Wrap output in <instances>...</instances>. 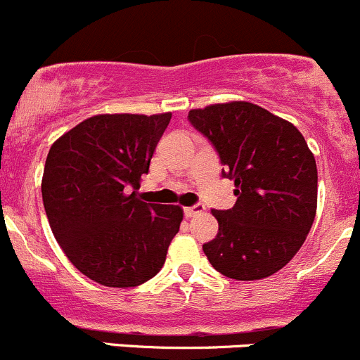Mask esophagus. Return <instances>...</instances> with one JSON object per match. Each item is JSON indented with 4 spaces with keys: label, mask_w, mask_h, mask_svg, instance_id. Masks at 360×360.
I'll list each match as a JSON object with an SVG mask.
<instances>
[{
    "label": "esophagus",
    "mask_w": 360,
    "mask_h": 360,
    "mask_svg": "<svg viewBox=\"0 0 360 360\" xmlns=\"http://www.w3.org/2000/svg\"><path fill=\"white\" fill-rule=\"evenodd\" d=\"M184 213H185V217H187V218H192V217H195V214L205 213V206H202V205H194V206H191V207H185Z\"/></svg>",
    "instance_id": "34e87169"
}]
</instances>
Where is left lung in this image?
Here are the masks:
<instances>
[{
  "label": "left lung",
  "instance_id": "1",
  "mask_svg": "<svg viewBox=\"0 0 360 360\" xmlns=\"http://www.w3.org/2000/svg\"><path fill=\"white\" fill-rule=\"evenodd\" d=\"M188 121L236 185V205L213 210L218 234L202 244L207 260L231 279L272 276L298 253L316 218L314 154L296 126L250 102L192 109Z\"/></svg>",
  "mask_w": 360,
  "mask_h": 360
}]
</instances>
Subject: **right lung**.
<instances>
[{
    "instance_id": "add662e5",
    "label": "right lung",
    "mask_w": 360,
    "mask_h": 360,
    "mask_svg": "<svg viewBox=\"0 0 360 360\" xmlns=\"http://www.w3.org/2000/svg\"><path fill=\"white\" fill-rule=\"evenodd\" d=\"M172 112L98 114L51 146L41 194L51 232L95 283L133 288L162 269L180 229V206L143 202L140 179Z\"/></svg>"
}]
</instances>
